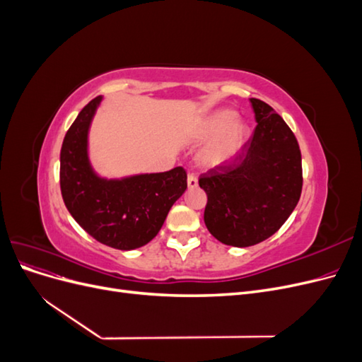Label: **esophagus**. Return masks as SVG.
I'll return each mask as SVG.
<instances>
[{
  "instance_id": "esophagus-1",
  "label": "esophagus",
  "mask_w": 362,
  "mask_h": 362,
  "mask_svg": "<svg viewBox=\"0 0 362 362\" xmlns=\"http://www.w3.org/2000/svg\"><path fill=\"white\" fill-rule=\"evenodd\" d=\"M187 185H189V189H196V187H198V178L190 173L187 177Z\"/></svg>"
}]
</instances>
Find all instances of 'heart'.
<instances>
[{
	"label": "heart",
	"mask_w": 362,
	"mask_h": 362,
	"mask_svg": "<svg viewBox=\"0 0 362 362\" xmlns=\"http://www.w3.org/2000/svg\"><path fill=\"white\" fill-rule=\"evenodd\" d=\"M194 137L208 140L199 152L201 166L217 169L237 158L247 144L250 129L245 120L237 119L235 112L218 110L201 120L194 128Z\"/></svg>",
	"instance_id": "1"
}]
</instances>
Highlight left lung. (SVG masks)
<instances>
[{
  "mask_svg": "<svg viewBox=\"0 0 362 362\" xmlns=\"http://www.w3.org/2000/svg\"><path fill=\"white\" fill-rule=\"evenodd\" d=\"M257 127L237 158L202 173L204 222L218 242L247 247L286 223L302 192V157L293 131L273 108L250 98Z\"/></svg>",
  "mask_w": 362,
  "mask_h": 362,
  "instance_id": "left-lung-1",
  "label": "left lung"
}]
</instances>
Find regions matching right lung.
Listing matches in <instances>:
<instances>
[{"label": "right lung", "instance_id": "obj_1", "mask_svg": "<svg viewBox=\"0 0 362 362\" xmlns=\"http://www.w3.org/2000/svg\"><path fill=\"white\" fill-rule=\"evenodd\" d=\"M103 101L87 104L64 136L60 189L64 205L84 231L120 250L145 246L161 229L172 205L187 189V173L175 168L124 178L98 175L89 158V131Z\"/></svg>", "mask_w": 362, "mask_h": 362}]
</instances>
